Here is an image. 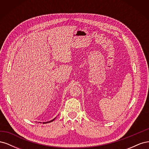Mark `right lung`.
Returning <instances> with one entry per match:
<instances>
[{"label": "right lung", "instance_id": "1", "mask_svg": "<svg viewBox=\"0 0 149 149\" xmlns=\"http://www.w3.org/2000/svg\"><path fill=\"white\" fill-rule=\"evenodd\" d=\"M55 118H54V119H53V120H50V121H48V122H46V123H44V124H45H45H46V123H52V122H53V121L54 120H55Z\"/></svg>", "mask_w": 149, "mask_h": 149}]
</instances>
